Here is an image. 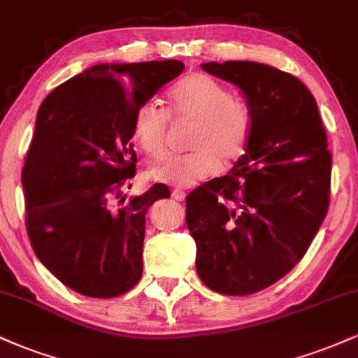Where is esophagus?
Instances as JSON below:
<instances>
[{
  "mask_svg": "<svg viewBox=\"0 0 358 358\" xmlns=\"http://www.w3.org/2000/svg\"><path fill=\"white\" fill-rule=\"evenodd\" d=\"M171 196H173L176 201H183L185 200V193L180 192V190H175L173 193H171Z\"/></svg>",
  "mask_w": 358,
  "mask_h": 358,
  "instance_id": "34e87169",
  "label": "esophagus"
}]
</instances>
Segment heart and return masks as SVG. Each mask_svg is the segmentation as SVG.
Wrapping results in <instances>:
<instances>
[{"mask_svg": "<svg viewBox=\"0 0 358 358\" xmlns=\"http://www.w3.org/2000/svg\"><path fill=\"white\" fill-rule=\"evenodd\" d=\"M170 113L178 123L193 124L190 155L152 170V178L178 188L195 187L230 168L247 153L250 111L225 86L203 73H192L170 92ZM170 133V116L153 101L136 108L133 135L146 155L163 158Z\"/></svg>", "mask_w": 358, "mask_h": 358, "instance_id": "b5f03b06", "label": "heart"}]
</instances>
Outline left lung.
<instances>
[{"label": "left lung", "instance_id": "8db88e82", "mask_svg": "<svg viewBox=\"0 0 358 358\" xmlns=\"http://www.w3.org/2000/svg\"><path fill=\"white\" fill-rule=\"evenodd\" d=\"M201 68L245 93L250 130L230 173L187 196L196 273L218 294H257L302 260L329 212L327 133L313 94L290 73L253 62Z\"/></svg>", "mask_w": 358, "mask_h": 358}]
</instances>
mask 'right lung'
<instances>
[{"label": "right lung", "mask_w": 358, "mask_h": 358, "mask_svg": "<svg viewBox=\"0 0 358 358\" xmlns=\"http://www.w3.org/2000/svg\"><path fill=\"white\" fill-rule=\"evenodd\" d=\"M183 68L178 59L96 64L41 103L21 171L24 223L41 264L81 295L113 299L140 282L146 210L170 190L155 183L122 205L136 173L133 120Z\"/></svg>", "instance_id": "right-lung-1"}]
</instances>
